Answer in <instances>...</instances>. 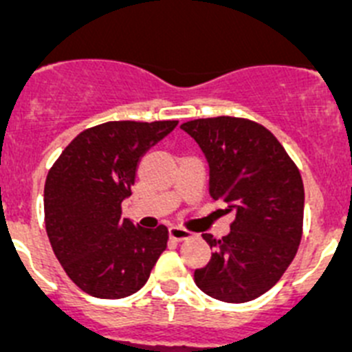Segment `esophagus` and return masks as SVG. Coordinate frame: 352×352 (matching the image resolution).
I'll return each mask as SVG.
<instances>
[{"label": "esophagus", "instance_id": "esophagus-1", "mask_svg": "<svg viewBox=\"0 0 352 352\" xmlns=\"http://www.w3.org/2000/svg\"><path fill=\"white\" fill-rule=\"evenodd\" d=\"M168 235H170V239H173V240H188L189 236H191V231H188V230H184V228H179V226H172L168 230Z\"/></svg>", "mask_w": 352, "mask_h": 352}]
</instances>
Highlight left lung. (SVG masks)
I'll use <instances>...</instances> for the list:
<instances>
[{
    "mask_svg": "<svg viewBox=\"0 0 352 352\" xmlns=\"http://www.w3.org/2000/svg\"><path fill=\"white\" fill-rule=\"evenodd\" d=\"M208 163V192L235 212L223 239L205 233L212 258L195 270L208 296L243 303L267 293L293 261L302 240L305 191L300 170L265 126L240 117L184 122Z\"/></svg>",
    "mask_w": 352,
    "mask_h": 352,
    "instance_id": "left-lung-1",
    "label": "left lung"
}]
</instances>
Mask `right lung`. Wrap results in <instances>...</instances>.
Masks as SVG:
<instances>
[{"label":"right lung","instance_id":"add662e5","mask_svg":"<svg viewBox=\"0 0 352 352\" xmlns=\"http://www.w3.org/2000/svg\"><path fill=\"white\" fill-rule=\"evenodd\" d=\"M179 121H112L85 129L49 170L43 192L50 245L68 277L91 296L124 298L147 283L168 230L122 219L144 154Z\"/></svg>","mask_w":352,"mask_h":352}]
</instances>
